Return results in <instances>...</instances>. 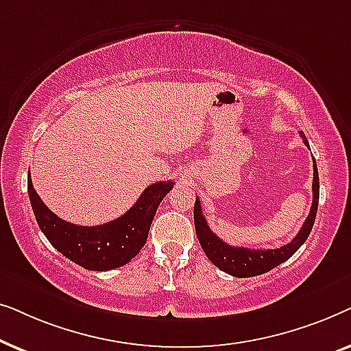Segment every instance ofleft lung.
<instances>
[{
	"label": "left lung",
	"mask_w": 351,
	"mask_h": 351,
	"mask_svg": "<svg viewBox=\"0 0 351 351\" xmlns=\"http://www.w3.org/2000/svg\"><path fill=\"white\" fill-rule=\"evenodd\" d=\"M302 134V132H300ZM304 143L308 147V141L305 136ZM318 201H319V177H318V167L313 160V203H311V209L308 217L305 219L304 225L295 234V238L291 243L285 244V246L278 249H249V247H234L230 244L223 243L219 237H215L213 230L209 228L208 222H206L203 209H201L199 199L195 201V230L196 237L199 239L201 247L206 254V257L214 263L220 270L228 273V275L237 278H249L263 275V273L270 271L271 268L280 265V263L286 262L287 258L294 256L302 244L306 241L308 234L313 228L316 210H318Z\"/></svg>",
	"instance_id": "obj_1"
}]
</instances>
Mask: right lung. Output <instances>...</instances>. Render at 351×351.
Segmentation results:
<instances>
[{
    "label": "right lung",
    "instance_id": "obj_1",
    "mask_svg": "<svg viewBox=\"0 0 351 351\" xmlns=\"http://www.w3.org/2000/svg\"><path fill=\"white\" fill-rule=\"evenodd\" d=\"M27 185L38 227L52 246L86 270L105 271L126 265L145 246L158 206L174 182L147 186L126 214L97 227L75 225L57 217L33 189L30 176Z\"/></svg>",
    "mask_w": 351,
    "mask_h": 351
}]
</instances>
